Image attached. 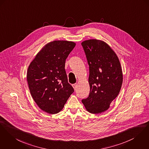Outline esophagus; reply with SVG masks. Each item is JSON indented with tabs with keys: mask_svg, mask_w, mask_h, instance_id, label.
Here are the masks:
<instances>
[{
	"mask_svg": "<svg viewBox=\"0 0 149 149\" xmlns=\"http://www.w3.org/2000/svg\"><path fill=\"white\" fill-rule=\"evenodd\" d=\"M72 87L74 88V89L75 90L77 89V83H75V84H73L72 85Z\"/></svg>",
	"mask_w": 149,
	"mask_h": 149,
	"instance_id": "1",
	"label": "esophagus"
}]
</instances>
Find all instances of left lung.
Masks as SVG:
<instances>
[{"instance_id": "1", "label": "left lung", "mask_w": 149, "mask_h": 149, "mask_svg": "<svg viewBox=\"0 0 149 149\" xmlns=\"http://www.w3.org/2000/svg\"><path fill=\"white\" fill-rule=\"evenodd\" d=\"M88 63L90 92L81 100L86 110L98 114L108 109L120 91L123 81L119 59L104 41L90 39L81 42Z\"/></svg>"}]
</instances>
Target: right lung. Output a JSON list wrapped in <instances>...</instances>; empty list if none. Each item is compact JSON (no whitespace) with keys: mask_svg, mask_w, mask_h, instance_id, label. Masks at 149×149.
Wrapping results in <instances>:
<instances>
[{"mask_svg":"<svg viewBox=\"0 0 149 149\" xmlns=\"http://www.w3.org/2000/svg\"><path fill=\"white\" fill-rule=\"evenodd\" d=\"M76 44L56 40L49 42L31 62L26 74L31 94L38 107L56 114L64 107L74 88L68 83L65 61Z\"/></svg>","mask_w":149,"mask_h":149,"instance_id":"add662e5","label":"right lung"}]
</instances>
